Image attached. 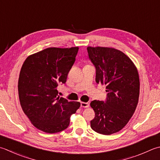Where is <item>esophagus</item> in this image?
Listing matches in <instances>:
<instances>
[{
  "instance_id": "esophagus-1",
  "label": "esophagus",
  "mask_w": 160,
  "mask_h": 160,
  "mask_svg": "<svg viewBox=\"0 0 160 160\" xmlns=\"http://www.w3.org/2000/svg\"><path fill=\"white\" fill-rule=\"evenodd\" d=\"M89 104L88 102H81V107L84 108H89Z\"/></svg>"
}]
</instances>
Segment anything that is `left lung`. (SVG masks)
Masks as SVG:
<instances>
[{"instance_id":"8db88e82","label":"left lung","mask_w":160,"mask_h":160,"mask_svg":"<svg viewBox=\"0 0 160 160\" xmlns=\"http://www.w3.org/2000/svg\"><path fill=\"white\" fill-rule=\"evenodd\" d=\"M89 59L96 71V82L106 85V101H93L95 112L91 128L109 135L126 126L138 104L140 82L138 71L125 53L109 47H87Z\"/></svg>"}]
</instances>
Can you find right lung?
<instances>
[{
	"label": "right lung",
	"instance_id": "1",
	"mask_svg": "<svg viewBox=\"0 0 160 160\" xmlns=\"http://www.w3.org/2000/svg\"><path fill=\"white\" fill-rule=\"evenodd\" d=\"M78 46L51 47L30 55L22 65L18 82L21 108L33 126L46 133L67 128L71 116L80 102L68 101L58 95V86L67 82Z\"/></svg>",
	"mask_w": 160,
	"mask_h": 160
}]
</instances>
